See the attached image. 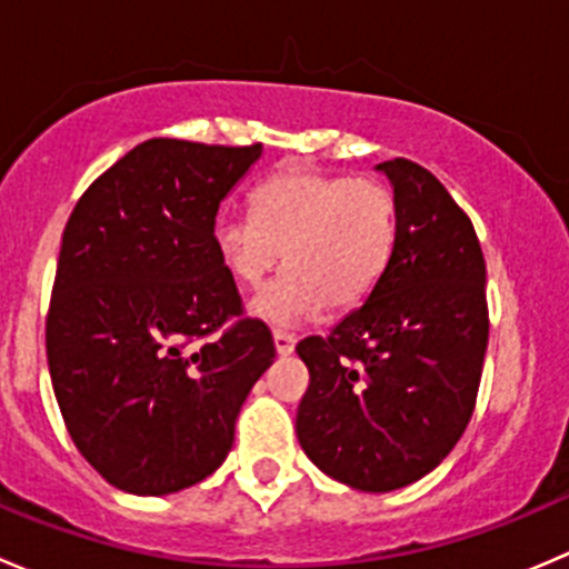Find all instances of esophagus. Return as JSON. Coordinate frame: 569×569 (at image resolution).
Segmentation results:
<instances>
[{"mask_svg":"<svg viewBox=\"0 0 569 569\" xmlns=\"http://www.w3.org/2000/svg\"><path fill=\"white\" fill-rule=\"evenodd\" d=\"M272 338H274V349H278V355H291V352H295V343H297L295 332L274 330Z\"/></svg>","mask_w":569,"mask_h":569,"instance_id":"esophagus-1","label":"esophagus"}]
</instances>
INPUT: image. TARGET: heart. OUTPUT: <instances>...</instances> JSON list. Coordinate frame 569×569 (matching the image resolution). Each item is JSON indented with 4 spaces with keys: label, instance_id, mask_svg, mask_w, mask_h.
Here are the masks:
<instances>
[{
    "label": "heart",
    "instance_id": "1",
    "mask_svg": "<svg viewBox=\"0 0 569 569\" xmlns=\"http://www.w3.org/2000/svg\"><path fill=\"white\" fill-rule=\"evenodd\" d=\"M396 242V194L375 178L280 170L252 192V217L222 214L214 248L233 280L258 286L286 269L252 300L267 321H297L321 308L360 306L375 291Z\"/></svg>",
    "mask_w": 569,
    "mask_h": 569
}]
</instances>
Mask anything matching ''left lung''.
I'll use <instances>...</instances> for the list:
<instances>
[{
	"mask_svg": "<svg viewBox=\"0 0 569 569\" xmlns=\"http://www.w3.org/2000/svg\"><path fill=\"white\" fill-rule=\"evenodd\" d=\"M377 170L396 194L391 261L330 336L297 343L311 371L297 438L332 479L391 492L438 468L462 438L490 317L481 244L449 189L410 159Z\"/></svg>",
	"mask_w": 569,
	"mask_h": 569,
	"instance_id": "8db88e82",
	"label": "left lung"
}]
</instances>
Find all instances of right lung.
I'll use <instances>...</instances> for the list:
<instances>
[{"mask_svg": "<svg viewBox=\"0 0 569 569\" xmlns=\"http://www.w3.org/2000/svg\"><path fill=\"white\" fill-rule=\"evenodd\" d=\"M261 146L146 140L84 189L62 231L46 358L68 435L118 490L168 496L214 473L272 366L214 248L222 198Z\"/></svg>", "mask_w": 569, "mask_h": 569, "instance_id": "add662e5", "label": "right lung"}]
</instances>
